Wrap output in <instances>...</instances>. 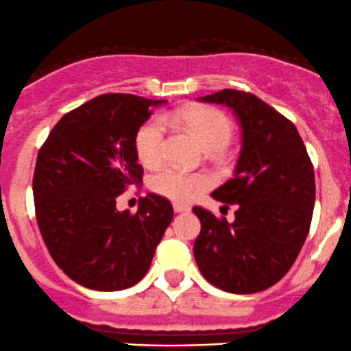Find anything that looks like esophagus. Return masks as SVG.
<instances>
[{
	"instance_id": "1",
	"label": "esophagus",
	"mask_w": 351,
	"mask_h": 351,
	"mask_svg": "<svg viewBox=\"0 0 351 351\" xmlns=\"http://www.w3.org/2000/svg\"><path fill=\"white\" fill-rule=\"evenodd\" d=\"M174 210L176 212H187V210H191V207L189 206H186V204H180V202H174Z\"/></svg>"
}]
</instances>
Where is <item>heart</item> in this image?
I'll return each mask as SVG.
<instances>
[{"label":"heart","mask_w":351,"mask_h":351,"mask_svg":"<svg viewBox=\"0 0 351 351\" xmlns=\"http://www.w3.org/2000/svg\"><path fill=\"white\" fill-rule=\"evenodd\" d=\"M174 119L194 134L208 151L223 147L232 136V124L222 111L214 108H187L174 114ZM164 121L160 117L147 121L136 136L137 157L144 165L152 167L162 159ZM210 186V179L200 172H186L177 167H165L151 179L156 194L172 200H191Z\"/></svg>","instance_id":"heart-1"}]
</instances>
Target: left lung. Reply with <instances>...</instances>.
Returning a JSON list of instances; mask_svg holds the SVG:
<instances>
[{
    "label": "left lung",
    "instance_id": "1",
    "mask_svg": "<svg viewBox=\"0 0 351 351\" xmlns=\"http://www.w3.org/2000/svg\"><path fill=\"white\" fill-rule=\"evenodd\" d=\"M232 109L242 129L234 179L212 197L235 206V220L194 207L200 234L194 257L223 292L255 293L277 283L300 254L315 206V172L292 121L250 93L222 89L200 97Z\"/></svg>",
    "mask_w": 351,
    "mask_h": 351
}]
</instances>
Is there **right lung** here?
<instances>
[{
	"instance_id": "obj_1",
	"label": "right lung",
	"mask_w": 351,
	"mask_h": 351,
	"mask_svg": "<svg viewBox=\"0 0 351 351\" xmlns=\"http://www.w3.org/2000/svg\"><path fill=\"white\" fill-rule=\"evenodd\" d=\"M164 102L102 94L64 114L39 149V232L59 269L86 289L116 292L143 280L174 219L172 204L156 194L136 214L116 208L117 195L143 182L136 136Z\"/></svg>"
}]
</instances>
